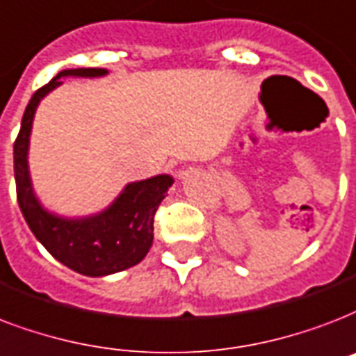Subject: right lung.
<instances>
[{
	"mask_svg": "<svg viewBox=\"0 0 356 356\" xmlns=\"http://www.w3.org/2000/svg\"><path fill=\"white\" fill-rule=\"evenodd\" d=\"M106 69H67L37 89L27 104L15 142V179L18 205L27 226L46 250L69 268L86 276H108L134 267L153 244L154 213L173 184L172 175L129 183L110 207L83 218H65L46 211L35 196L27 166L29 136L37 106L59 88V78H99Z\"/></svg>",
	"mask_w": 356,
	"mask_h": 356,
	"instance_id": "obj_1",
	"label": "right lung"
}]
</instances>
